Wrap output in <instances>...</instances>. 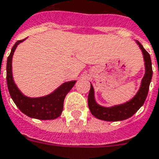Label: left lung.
Segmentation results:
<instances>
[{"label": "left lung", "instance_id": "1", "mask_svg": "<svg viewBox=\"0 0 159 159\" xmlns=\"http://www.w3.org/2000/svg\"><path fill=\"white\" fill-rule=\"evenodd\" d=\"M136 43L142 52L145 66V74L140 82L139 90L134 95V97L124 103L114 105L111 107H104L97 103L94 96V89L91 84L88 97V104L91 113L98 119L108 122L123 121L132 117L143 106L144 102L147 99L150 83L152 77V68L150 54L145 50L143 46L140 42L136 41Z\"/></svg>", "mask_w": 159, "mask_h": 159}]
</instances>
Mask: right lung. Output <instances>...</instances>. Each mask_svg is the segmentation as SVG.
<instances>
[{"label": "right lung", "instance_id": "1", "mask_svg": "<svg viewBox=\"0 0 159 159\" xmlns=\"http://www.w3.org/2000/svg\"><path fill=\"white\" fill-rule=\"evenodd\" d=\"M25 39L18 41L12 47L7 61V83L10 96L19 110L26 116L40 120H52L62 113L64 100L76 81L62 83L49 94L41 97H28L19 89L12 76V56L17 47Z\"/></svg>", "mask_w": 159, "mask_h": 159}]
</instances>
